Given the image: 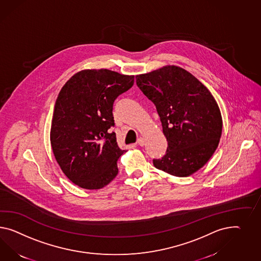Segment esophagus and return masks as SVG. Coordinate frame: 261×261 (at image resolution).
<instances>
[{"label":"esophagus","instance_id":"34e87169","mask_svg":"<svg viewBox=\"0 0 261 261\" xmlns=\"http://www.w3.org/2000/svg\"><path fill=\"white\" fill-rule=\"evenodd\" d=\"M138 144H139L140 146H143V145L145 144V141H144V139H143V138H140V139L138 140Z\"/></svg>","mask_w":261,"mask_h":261}]
</instances>
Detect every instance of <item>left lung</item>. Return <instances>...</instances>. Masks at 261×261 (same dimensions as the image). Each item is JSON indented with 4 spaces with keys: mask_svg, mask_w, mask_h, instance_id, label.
Listing matches in <instances>:
<instances>
[{
    "mask_svg": "<svg viewBox=\"0 0 261 261\" xmlns=\"http://www.w3.org/2000/svg\"><path fill=\"white\" fill-rule=\"evenodd\" d=\"M142 93L156 108L168 141L154 166L172 176H188L204 166L219 146L222 118L211 92L176 65L136 76Z\"/></svg>",
    "mask_w": 261,
    "mask_h": 261,
    "instance_id": "1",
    "label": "left lung"
}]
</instances>
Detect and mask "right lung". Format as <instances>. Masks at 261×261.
Segmentation results:
<instances>
[{
    "label": "right lung",
    "instance_id": "add662e5",
    "mask_svg": "<svg viewBox=\"0 0 261 261\" xmlns=\"http://www.w3.org/2000/svg\"><path fill=\"white\" fill-rule=\"evenodd\" d=\"M134 85V76L108 69H85L65 83L58 95L50 130L57 162L73 184L100 189L118 175L125 153L118 146L113 103Z\"/></svg>",
    "mask_w": 261,
    "mask_h": 261
}]
</instances>
